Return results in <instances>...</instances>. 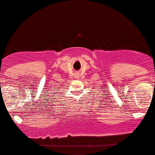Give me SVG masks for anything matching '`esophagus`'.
Instances as JSON below:
<instances>
[{
    "label": "esophagus",
    "instance_id": "34e87169",
    "mask_svg": "<svg viewBox=\"0 0 155 155\" xmlns=\"http://www.w3.org/2000/svg\"><path fill=\"white\" fill-rule=\"evenodd\" d=\"M75 77H76V79H77V78H79V74H77V73H76V74L75 75Z\"/></svg>",
    "mask_w": 155,
    "mask_h": 155
}]
</instances>
